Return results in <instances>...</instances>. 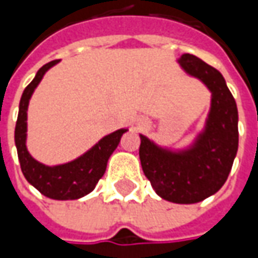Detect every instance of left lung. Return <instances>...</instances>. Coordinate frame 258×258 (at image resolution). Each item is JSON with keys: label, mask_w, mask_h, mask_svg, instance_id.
<instances>
[{"label": "left lung", "mask_w": 258, "mask_h": 258, "mask_svg": "<svg viewBox=\"0 0 258 258\" xmlns=\"http://www.w3.org/2000/svg\"><path fill=\"white\" fill-rule=\"evenodd\" d=\"M179 63L213 92L207 127L192 149L172 154L141 136L139 158L156 194L175 204L200 203L215 194L228 178L238 149V112L223 75L192 54Z\"/></svg>", "instance_id": "left-lung-1"}]
</instances>
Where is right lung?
Here are the masks:
<instances>
[{
	"mask_svg": "<svg viewBox=\"0 0 258 258\" xmlns=\"http://www.w3.org/2000/svg\"><path fill=\"white\" fill-rule=\"evenodd\" d=\"M55 63H58V60H53L43 66L37 72L33 82L25 87L20 100V110L15 124V146L21 171L24 173L25 179L33 186L51 200H77L93 191L96 183L99 182V179L103 176L106 171L109 156L117 148L119 141L126 132V129H119L113 134L104 136L89 152L69 164L51 168L40 164L34 158H31L25 146L28 100L45 72Z\"/></svg>",
	"mask_w": 258,
	"mask_h": 258,
	"instance_id": "add662e5",
	"label": "right lung"
}]
</instances>
